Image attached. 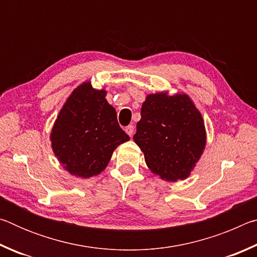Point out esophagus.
Returning <instances> with one entry per match:
<instances>
[{"label":"esophagus","mask_w":257,"mask_h":257,"mask_svg":"<svg viewBox=\"0 0 257 257\" xmlns=\"http://www.w3.org/2000/svg\"><path fill=\"white\" fill-rule=\"evenodd\" d=\"M134 130H135V128H134V125H128L127 128H125V133H127L130 137H133V135H134Z\"/></svg>","instance_id":"34e87169"}]
</instances>
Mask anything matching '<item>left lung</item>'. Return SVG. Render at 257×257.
<instances>
[{
  "instance_id": "obj_1",
  "label": "left lung",
  "mask_w": 257,
  "mask_h": 257,
  "mask_svg": "<svg viewBox=\"0 0 257 257\" xmlns=\"http://www.w3.org/2000/svg\"><path fill=\"white\" fill-rule=\"evenodd\" d=\"M134 142L152 173L162 180H185L206 145L204 120L187 94H149L142 105Z\"/></svg>"
}]
</instances>
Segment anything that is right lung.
Returning a JSON list of instances; mask_svg holds the SVG:
<instances>
[{
  "instance_id": "1",
  "label": "right lung",
  "mask_w": 257,
  "mask_h": 257,
  "mask_svg": "<svg viewBox=\"0 0 257 257\" xmlns=\"http://www.w3.org/2000/svg\"><path fill=\"white\" fill-rule=\"evenodd\" d=\"M105 96V89H95L90 81L82 82L67 98L52 128L53 153L77 178L99 175L116 147L129 141Z\"/></svg>"
}]
</instances>
